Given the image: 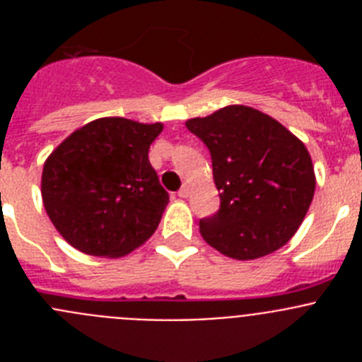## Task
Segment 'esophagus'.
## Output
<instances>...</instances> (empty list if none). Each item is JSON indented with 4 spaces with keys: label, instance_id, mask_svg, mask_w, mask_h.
<instances>
[{
    "label": "esophagus",
    "instance_id": "1",
    "mask_svg": "<svg viewBox=\"0 0 362 362\" xmlns=\"http://www.w3.org/2000/svg\"><path fill=\"white\" fill-rule=\"evenodd\" d=\"M177 196L179 197H188V196H190V185L185 183L183 187H181V190L177 192Z\"/></svg>",
    "mask_w": 362,
    "mask_h": 362
}]
</instances>
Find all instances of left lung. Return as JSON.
Returning <instances> with one entry per match:
<instances>
[{"label":"left lung","mask_w":362,"mask_h":362,"mask_svg":"<svg viewBox=\"0 0 362 362\" xmlns=\"http://www.w3.org/2000/svg\"><path fill=\"white\" fill-rule=\"evenodd\" d=\"M212 156L221 206L199 232L226 257L250 261L279 250L300 226L315 192L305 143L279 121L245 105L187 121Z\"/></svg>","instance_id":"obj_1"}]
</instances>
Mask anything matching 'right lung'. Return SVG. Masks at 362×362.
<instances>
[{
    "label": "right lung",
    "instance_id": "obj_1",
    "mask_svg": "<svg viewBox=\"0 0 362 362\" xmlns=\"http://www.w3.org/2000/svg\"><path fill=\"white\" fill-rule=\"evenodd\" d=\"M161 123L99 117L74 130L43 165L41 197L69 245L123 257L156 232L168 204L148 161Z\"/></svg>",
    "mask_w": 362,
    "mask_h": 362
}]
</instances>
